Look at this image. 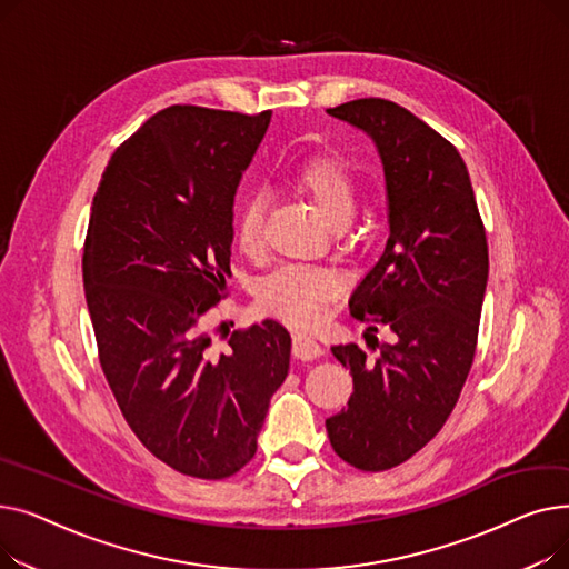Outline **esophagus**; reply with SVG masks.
<instances>
[{
  "label": "esophagus",
  "mask_w": 569,
  "mask_h": 569,
  "mask_svg": "<svg viewBox=\"0 0 569 569\" xmlns=\"http://www.w3.org/2000/svg\"><path fill=\"white\" fill-rule=\"evenodd\" d=\"M292 355L297 357V360H316L318 355H322V346L309 335H295L292 337Z\"/></svg>",
  "instance_id": "esophagus-1"
}]
</instances>
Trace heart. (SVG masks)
<instances>
[{
  "label": "heart",
  "mask_w": 569,
  "mask_h": 569,
  "mask_svg": "<svg viewBox=\"0 0 569 569\" xmlns=\"http://www.w3.org/2000/svg\"><path fill=\"white\" fill-rule=\"evenodd\" d=\"M300 187L332 226H346L357 209V184L350 170L337 159H313L295 172ZM267 198L253 193L237 214V244L244 253H258L262 247V221ZM341 295V281L330 269L307 264H283L267 274L256 290L264 313L292 327L318 325L327 309Z\"/></svg>",
  "instance_id": "heart-1"
}]
</instances>
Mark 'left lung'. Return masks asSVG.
<instances>
[{
	"instance_id": "obj_1",
	"label": "left lung",
	"mask_w": 569,
	"mask_h": 569,
	"mask_svg": "<svg viewBox=\"0 0 569 569\" xmlns=\"http://www.w3.org/2000/svg\"><path fill=\"white\" fill-rule=\"evenodd\" d=\"M362 131L385 172L390 237L350 295V313L369 322L371 362L355 343L332 346L350 369L348 408L325 422L335 452L360 470L403 463L442 429L472 367L489 279L487 232L468 168L420 117L385 99L327 110ZM385 323L396 335L378 345Z\"/></svg>"
}]
</instances>
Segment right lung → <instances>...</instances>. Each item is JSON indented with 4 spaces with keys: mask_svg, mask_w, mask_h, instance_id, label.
Returning a JSON list of instances; mask_svg holds the SVG:
<instances>
[{
    "mask_svg": "<svg viewBox=\"0 0 569 569\" xmlns=\"http://www.w3.org/2000/svg\"><path fill=\"white\" fill-rule=\"evenodd\" d=\"M272 112L170 106L110 157L92 200L82 281L99 360L124 420L157 459L223 480L256 450L290 369L272 318L217 352L204 313L226 297L234 193Z\"/></svg>",
    "mask_w": 569,
    "mask_h": 569,
    "instance_id": "add662e5",
    "label": "right lung"
}]
</instances>
